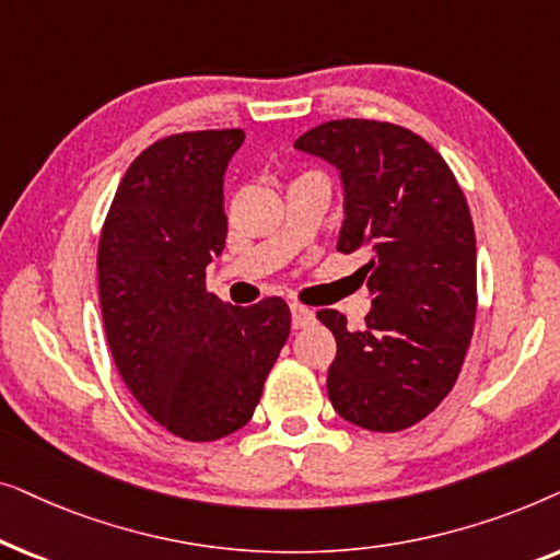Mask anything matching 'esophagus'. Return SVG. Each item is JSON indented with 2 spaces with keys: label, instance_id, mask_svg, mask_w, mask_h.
I'll list each match as a JSON object with an SVG mask.
<instances>
[{
  "label": "esophagus",
  "instance_id": "34e87169",
  "mask_svg": "<svg viewBox=\"0 0 560 560\" xmlns=\"http://www.w3.org/2000/svg\"><path fill=\"white\" fill-rule=\"evenodd\" d=\"M290 313H293V328H305V326H311L313 320H316L313 311L305 308V305L293 303V305H290Z\"/></svg>",
  "mask_w": 560,
  "mask_h": 560
}]
</instances>
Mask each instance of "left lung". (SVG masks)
Here are the masks:
<instances>
[{
  "instance_id": "left-lung-1",
  "label": "left lung",
  "mask_w": 560,
  "mask_h": 560,
  "mask_svg": "<svg viewBox=\"0 0 560 560\" xmlns=\"http://www.w3.org/2000/svg\"><path fill=\"white\" fill-rule=\"evenodd\" d=\"M341 171L339 252H370L374 298L362 331L324 308L336 339L328 400L343 420L397 433L439 408L462 372L477 316V240L469 203L441 152L400 125L331 119L295 140Z\"/></svg>"
}]
</instances>
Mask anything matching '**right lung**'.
<instances>
[{
    "instance_id": "obj_1",
    "label": "right lung",
    "mask_w": 560,
    "mask_h": 560,
    "mask_svg": "<svg viewBox=\"0 0 560 560\" xmlns=\"http://www.w3.org/2000/svg\"><path fill=\"white\" fill-rule=\"evenodd\" d=\"M242 129H201L152 142L127 167L98 240V303L114 364L148 416L206 443L255 416L290 308H247L206 290L226 240L224 171Z\"/></svg>"
}]
</instances>
